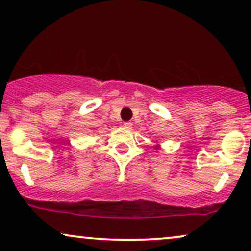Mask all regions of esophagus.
I'll return each instance as SVG.
<instances>
[{"mask_svg": "<svg viewBox=\"0 0 251 251\" xmlns=\"http://www.w3.org/2000/svg\"><path fill=\"white\" fill-rule=\"evenodd\" d=\"M124 127L127 128V129H131L132 128V123H129V122L124 123Z\"/></svg>", "mask_w": 251, "mask_h": 251, "instance_id": "esophagus-1", "label": "esophagus"}]
</instances>
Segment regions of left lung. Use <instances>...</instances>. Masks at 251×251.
<instances>
[{"label":"left lung","instance_id":"left-lung-1","mask_svg":"<svg viewBox=\"0 0 251 251\" xmlns=\"http://www.w3.org/2000/svg\"><path fill=\"white\" fill-rule=\"evenodd\" d=\"M154 148L158 150V149H159V148H160V145H159V144H157V145H155V146H154Z\"/></svg>","mask_w":251,"mask_h":251}]
</instances>
